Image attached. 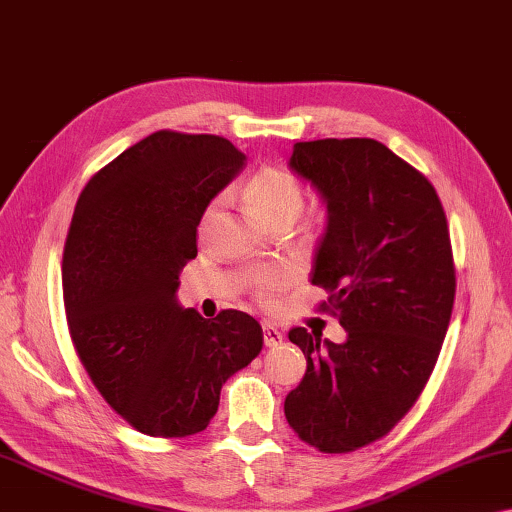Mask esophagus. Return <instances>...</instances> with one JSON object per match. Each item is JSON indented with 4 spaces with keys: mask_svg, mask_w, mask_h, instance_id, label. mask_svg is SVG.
<instances>
[{
    "mask_svg": "<svg viewBox=\"0 0 512 512\" xmlns=\"http://www.w3.org/2000/svg\"><path fill=\"white\" fill-rule=\"evenodd\" d=\"M263 341H265L267 348H277V345L283 343V332L274 325H270V322H265V325H263Z\"/></svg>",
    "mask_w": 512,
    "mask_h": 512,
    "instance_id": "esophagus-1",
    "label": "esophagus"
}]
</instances>
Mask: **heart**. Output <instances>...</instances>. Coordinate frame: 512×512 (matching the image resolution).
<instances>
[{
  "instance_id": "heart-1",
  "label": "heart",
  "mask_w": 512,
  "mask_h": 512,
  "mask_svg": "<svg viewBox=\"0 0 512 512\" xmlns=\"http://www.w3.org/2000/svg\"><path fill=\"white\" fill-rule=\"evenodd\" d=\"M245 199L265 222H295L304 208V187L290 171L279 167H263L258 169L245 183ZM219 210H222V199H212L208 208L203 210L201 231H208L215 222ZM295 281V270L290 265H267L254 272L251 283L258 300L272 302L274 297L283 293L290 283Z\"/></svg>"
}]
</instances>
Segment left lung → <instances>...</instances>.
Listing matches in <instances>:
<instances>
[{
    "mask_svg": "<svg viewBox=\"0 0 512 512\" xmlns=\"http://www.w3.org/2000/svg\"><path fill=\"white\" fill-rule=\"evenodd\" d=\"M288 164L327 203L311 283L348 338L290 329L306 373L283 412L306 444L350 453L410 412L437 364L455 297L448 224L430 180L375 139L300 141Z\"/></svg>",
    "mask_w": 512,
    "mask_h": 512,
    "instance_id": "1",
    "label": "left lung"
}]
</instances>
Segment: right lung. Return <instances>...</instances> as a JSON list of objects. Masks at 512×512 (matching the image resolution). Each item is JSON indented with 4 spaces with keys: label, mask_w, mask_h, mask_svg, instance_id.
Returning <instances> with one entry per match:
<instances>
[{
    "label": "right lung",
    "mask_w": 512,
    "mask_h": 512,
    "mask_svg": "<svg viewBox=\"0 0 512 512\" xmlns=\"http://www.w3.org/2000/svg\"><path fill=\"white\" fill-rule=\"evenodd\" d=\"M245 160L224 137L160 130L77 199L61 267L70 338L102 398L144 435L206 430L222 384L263 348L247 313L208 320L176 297L203 210Z\"/></svg>",
    "instance_id": "right-lung-1"
}]
</instances>
